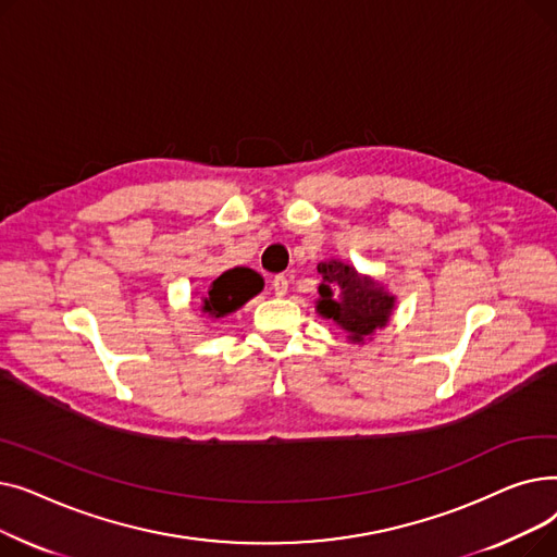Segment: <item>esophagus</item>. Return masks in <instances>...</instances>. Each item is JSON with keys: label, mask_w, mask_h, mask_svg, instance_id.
<instances>
[{"label": "esophagus", "mask_w": 557, "mask_h": 557, "mask_svg": "<svg viewBox=\"0 0 557 557\" xmlns=\"http://www.w3.org/2000/svg\"><path fill=\"white\" fill-rule=\"evenodd\" d=\"M273 290H275L277 298L286 296V290H288V277H286V275H275V277H273Z\"/></svg>", "instance_id": "34e87169"}]
</instances>
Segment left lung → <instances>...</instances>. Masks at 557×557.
Returning <instances> with one entry per match:
<instances>
[{"label":"left lung","mask_w":557,"mask_h":557,"mask_svg":"<svg viewBox=\"0 0 557 557\" xmlns=\"http://www.w3.org/2000/svg\"><path fill=\"white\" fill-rule=\"evenodd\" d=\"M320 275L315 313L332 320L349 343L363 345L376 330H384L397 298L372 275L359 273L343 259H325L315 267Z\"/></svg>","instance_id":"8db88e82"}]
</instances>
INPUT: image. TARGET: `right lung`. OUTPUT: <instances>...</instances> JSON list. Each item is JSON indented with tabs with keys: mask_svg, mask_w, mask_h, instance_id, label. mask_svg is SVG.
<instances>
[{
	"mask_svg": "<svg viewBox=\"0 0 557 557\" xmlns=\"http://www.w3.org/2000/svg\"><path fill=\"white\" fill-rule=\"evenodd\" d=\"M261 288L263 280L252 269H230L210 284L208 294L200 298V311L208 320H221L242 309Z\"/></svg>",
	"mask_w": 557,
	"mask_h": 557,
	"instance_id": "right-lung-1",
	"label": "right lung"
}]
</instances>
